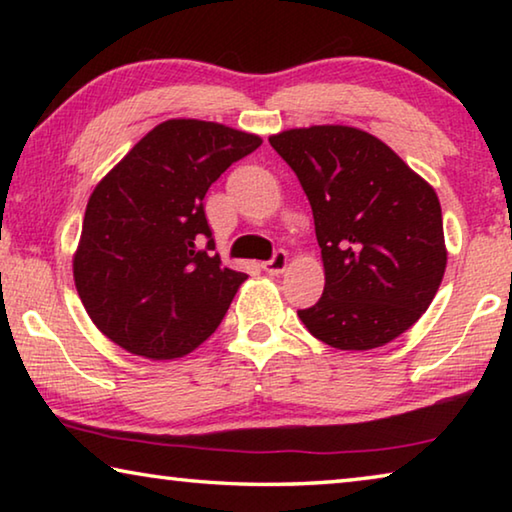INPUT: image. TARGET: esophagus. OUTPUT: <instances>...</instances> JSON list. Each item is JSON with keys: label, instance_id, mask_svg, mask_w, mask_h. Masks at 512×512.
Returning a JSON list of instances; mask_svg holds the SVG:
<instances>
[{"label": "esophagus", "instance_id": "obj_1", "mask_svg": "<svg viewBox=\"0 0 512 512\" xmlns=\"http://www.w3.org/2000/svg\"><path fill=\"white\" fill-rule=\"evenodd\" d=\"M287 262H289L287 253H284V250H275V255L268 259V262H264V271L268 275H280L284 273V268H287Z\"/></svg>", "mask_w": 512, "mask_h": 512}]
</instances>
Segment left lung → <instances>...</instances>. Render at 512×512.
<instances>
[{
	"mask_svg": "<svg viewBox=\"0 0 512 512\" xmlns=\"http://www.w3.org/2000/svg\"><path fill=\"white\" fill-rule=\"evenodd\" d=\"M314 212L325 289L298 316L336 350H372L404 334L443 282L447 248L433 187L391 146L352 126L268 137Z\"/></svg>",
	"mask_w": 512,
	"mask_h": 512,
	"instance_id": "1",
	"label": "left lung"
}]
</instances>
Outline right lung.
Here are the masks:
<instances>
[{
  "instance_id": "1",
  "label": "right lung",
  "mask_w": 512,
  "mask_h": 512,
  "mask_svg": "<svg viewBox=\"0 0 512 512\" xmlns=\"http://www.w3.org/2000/svg\"><path fill=\"white\" fill-rule=\"evenodd\" d=\"M259 144L257 135L214 121L169 119L94 187L74 282L92 323L119 348L176 359L219 327L248 275L210 255L203 198Z\"/></svg>"
}]
</instances>
